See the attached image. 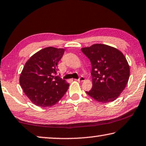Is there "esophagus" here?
Returning <instances> with one entry per match:
<instances>
[{"label": "esophagus", "mask_w": 146, "mask_h": 146, "mask_svg": "<svg viewBox=\"0 0 146 146\" xmlns=\"http://www.w3.org/2000/svg\"><path fill=\"white\" fill-rule=\"evenodd\" d=\"M84 80H85V78L82 76V77H80L78 79H76L75 80H77V81H78V82H83L84 81Z\"/></svg>", "instance_id": "obj_1"}]
</instances>
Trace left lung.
Segmentation results:
<instances>
[{
	"label": "left lung",
	"instance_id": "left-lung-1",
	"mask_svg": "<svg viewBox=\"0 0 146 146\" xmlns=\"http://www.w3.org/2000/svg\"><path fill=\"white\" fill-rule=\"evenodd\" d=\"M81 50L92 65L93 86L86 94L99 103L115 100L126 87L130 75V67L123 53L105 44H94Z\"/></svg>",
	"mask_w": 146,
	"mask_h": 146
}]
</instances>
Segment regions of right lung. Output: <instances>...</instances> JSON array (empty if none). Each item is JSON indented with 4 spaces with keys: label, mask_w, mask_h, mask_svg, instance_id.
Instances as JSON below:
<instances>
[{
    "label": "right lung",
    "mask_w": 146,
    "mask_h": 146,
    "mask_svg": "<svg viewBox=\"0 0 146 146\" xmlns=\"http://www.w3.org/2000/svg\"><path fill=\"white\" fill-rule=\"evenodd\" d=\"M64 51V48H44L25 63L19 83L25 95L34 105L41 107L52 106L68 91L69 83L54 75Z\"/></svg>",
    "instance_id": "1"
}]
</instances>
